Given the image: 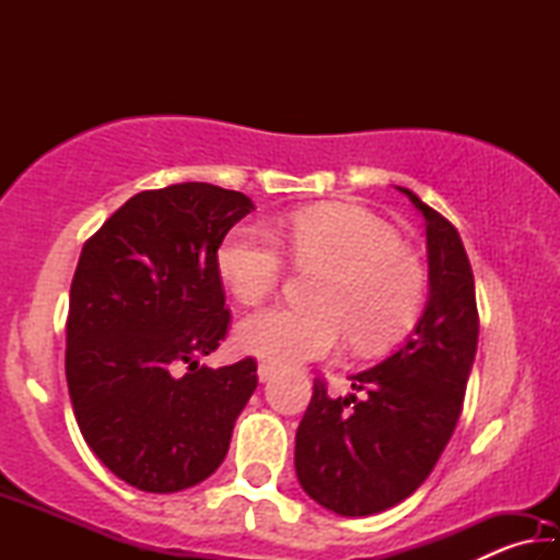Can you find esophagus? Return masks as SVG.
Masks as SVG:
<instances>
[{
  "mask_svg": "<svg viewBox=\"0 0 560 560\" xmlns=\"http://www.w3.org/2000/svg\"><path fill=\"white\" fill-rule=\"evenodd\" d=\"M257 373H259V381H261V383H267V381H271L273 375L279 373V368L273 365V363H267V360H261L259 368H257Z\"/></svg>",
  "mask_w": 560,
  "mask_h": 560,
  "instance_id": "esophagus-1",
  "label": "esophagus"
}]
</instances>
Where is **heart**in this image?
Instances as JSON below:
<instances>
[{
  "instance_id": "b5f03b06",
  "label": "heart",
  "mask_w": 560,
  "mask_h": 560,
  "mask_svg": "<svg viewBox=\"0 0 560 560\" xmlns=\"http://www.w3.org/2000/svg\"><path fill=\"white\" fill-rule=\"evenodd\" d=\"M291 257L324 264L314 306L273 303L242 318L236 343L279 365H299L340 348L346 336L358 350L390 346L420 316L428 273L422 261L381 217L353 205H316L293 212L281 226ZM217 267L244 303L267 299L287 269L281 246L259 226L226 232Z\"/></svg>"
}]
</instances>
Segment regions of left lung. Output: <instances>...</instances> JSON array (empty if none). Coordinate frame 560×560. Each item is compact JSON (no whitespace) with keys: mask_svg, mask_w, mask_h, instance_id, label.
<instances>
[{"mask_svg":"<svg viewBox=\"0 0 560 560\" xmlns=\"http://www.w3.org/2000/svg\"><path fill=\"white\" fill-rule=\"evenodd\" d=\"M397 189L428 222V308L397 353L350 377L363 397H330L316 377L296 432L303 491L340 516L381 514L430 477L457 428L477 355L479 311L459 232Z\"/></svg>","mask_w":560,"mask_h":560,"instance_id":"obj_1","label":"left lung"}]
</instances>
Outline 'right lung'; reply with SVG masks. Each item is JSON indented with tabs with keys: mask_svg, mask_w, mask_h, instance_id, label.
Returning a JSON list of instances; mask_svg holds the SVG:
<instances>
[{
	"mask_svg": "<svg viewBox=\"0 0 560 560\" xmlns=\"http://www.w3.org/2000/svg\"><path fill=\"white\" fill-rule=\"evenodd\" d=\"M254 210L234 189H145L83 244L66 318V383L83 440L150 494L200 485L257 390V360L200 365L232 324L217 249Z\"/></svg>",
	"mask_w": 560,
	"mask_h": 560,
	"instance_id": "add662e5",
	"label": "right lung"
}]
</instances>
